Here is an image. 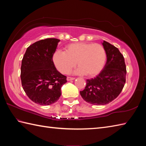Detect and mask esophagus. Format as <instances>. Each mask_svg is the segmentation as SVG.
I'll list each match as a JSON object with an SVG mask.
<instances>
[{"label":"esophagus","instance_id":"34e87169","mask_svg":"<svg viewBox=\"0 0 146 146\" xmlns=\"http://www.w3.org/2000/svg\"><path fill=\"white\" fill-rule=\"evenodd\" d=\"M75 78H74V77H70V76H68L67 77V80L68 81H70V80H75Z\"/></svg>","mask_w":146,"mask_h":146}]
</instances>
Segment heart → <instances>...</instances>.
<instances>
[{
  "label": "heart",
  "instance_id": "1",
  "mask_svg": "<svg viewBox=\"0 0 146 146\" xmlns=\"http://www.w3.org/2000/svg\"><path fill=\"white\" fill-rule=\"evenodd\" d=\"M106 51L98 43L76 42L68 45L65 51H58L53 55V61L57 69L63 74H68L77 65L75 71L92 77L100 72L106 61Z\"/></svg>",
  "mask_w": 146,
  "mask_h": 146
}]
</instances>
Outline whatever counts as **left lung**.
Here are the masks:
<instances>
[{
    "instance_id": "left-lung-1",
    "label": "left lung",
    "mask_w": 146,
    "mask_h": 146,
    "mask_svg": "<svg viewBox=\"0 0 146 146\" xmlns=\"http://www.w3.org/2000/svg\"><path fill=\"white\" fill-rule=\"evenodd\" d=\"M107 62L103 70L94 78L86 80L80 95L88 103L105 105L115 99L122 92L126 80V66L123 56L115 46L105 41Z\"/></svg>"
}]
</instances>
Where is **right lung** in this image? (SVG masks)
<instances>
[{
    "instance_id": "add662e5",
    "label": "right lung",
    "mask_w": 146,
    "mask_h": 146,
    "mask_svg": "<svg viewBox=\"0 0 146 146\" xmlns=\"http://www.w3.org/2000/svg\"><path fill=\"white\" fill-rule=\"evenodd\" d=\"M60 39L47 38L27 48L22 60L21 83L31 100L41 105H49L59 100L61 88L66 76L56 68L52 56Z\"/></svg>"
}]
</instances>
